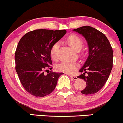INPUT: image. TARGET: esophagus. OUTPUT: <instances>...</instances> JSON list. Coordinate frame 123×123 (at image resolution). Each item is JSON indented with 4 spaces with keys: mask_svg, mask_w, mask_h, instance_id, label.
I'll return each mask as SVG.
<instances>
[{
    "mask_svg": "<svg viewBox=\"0 0 123 123\" xmlns=\"http://www.w3.org/2000/svg\"><path fill=\"white\" fill-rule=\"evenodd\" d=\"M69 77H70L71 78H72V79H73V80H77V79H78V78L76 76H73V75H69Z\"/></svg>",
    "mask_w": 123,
    "mask_h": 123,
    "instance_id": "obj_1",
    "label": "esophagus"
}]
</instances>
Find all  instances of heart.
I'll return each mask as SVG.
<instances>
[{"mask_svg":"<svg viewBox=\"0 0 123 123\" xmlns=\"http://www.w3.org/2000/svg\"><path fill=\"white\" fill-rule=\"evenodd\" d=\"M67 42L76 51H79L82 48L83 46V41L78 36L75 34H71L67 38ZM59 48V42L54 43L50 49V55L53 59L56 58L57 53ZM78 67L77 63L73 62H63L56 65V69L60 72L71 74Z\"/></svg>","mask_w":123,"mask_h":123,"instance_id":"obj_1","label":"heart"}]
</instances>
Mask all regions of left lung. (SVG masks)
I'll use <instances>...</instances> for the list:
<instances>
[{"label":"left lung","instance_id":"left-lung-1","mask_svg":"<svg viewBox=\"0 0 123 123\" xmlns=\"http://www.w3.org/2000/svg\"><path fill=\"white\" fill-rule=\"evenodd\" d=\"M85 37L89 46V55L78 76L86 82L81 90L84 95L94 94L99 91L107 81L112 68L113 51L106 36L90 26L73 30Z\"/></svg>","mask_w":123,"mask_h":123}]
</instances>
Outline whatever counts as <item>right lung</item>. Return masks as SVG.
Wrapping results in <instances>:
<instances>
[{
	"label": "right lung",
	"mask_w": 123,
	"mask_h": 123,
	"mask_svg": "<svg viewBox=\"0 0 123 123\" xmlns=\"http://www.w3.org/2000/svg\"><path fill=\"white\" fill-rule=\"evenodd\" d=\"M65 30L38 29L31 31L22 37L15 54V69L25 90L36 97H44L54 90L58 78L62 73L52 69L50 49L54 43L62 37Z\"/></svg>",
	"instance_id": "1"
}]
</instances>
